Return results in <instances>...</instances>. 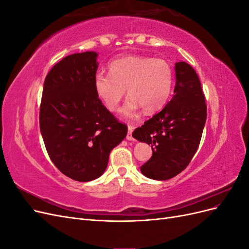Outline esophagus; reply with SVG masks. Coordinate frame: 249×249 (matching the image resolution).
Wrapping results in <instances>:
<instances>
[{
	"mask_svg": "<svg viewBox=\"0 0 249 249\" xmlns=\"http://www.w3.org/2000/svg\"><path fill=\"white\" fill-rule=\"evenodd\" d=\"M134 131V126L133 125H127V135H126V140H134L133 136H132V133Z\"/></svg>",
	"mask_w": 249,
	"mask_h": 249,
	"instance_id": "esophagus-1",
	"label": "esophagus"
}]
</instances>
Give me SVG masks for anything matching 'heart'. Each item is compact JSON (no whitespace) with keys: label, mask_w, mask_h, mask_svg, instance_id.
<instances>
[{"label":"heart","mask_w":249,"mask_h":249,"mask_svg":"<svg viewBox=\"0 0 249 249\" xmlns=\"http://www.w3.org/2000/svg\"><path fill=\"white\" fill-rule=\"evenodd\" d=\"M109 74L96 73L93 88L96 96L111 112H118L126 93L124 107L126 117H134L142 108L154 113L167 103L172 88L173 73L167 61L139 55H127L113 60Z\"/></svg>","instance_id":"obj_1"}]
</instances>
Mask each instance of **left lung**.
Instances as JSON below:
<instances>
[{
	"label": "left lung",
	"instance_id": "1",
	"mask_svg": "<svg viewBox=\"0 0 249 249\" xmlns=\"http://www.w3.org/2000/svg\"><path fill=\"white\" fill-rule=\"evenodd\" d=\"M175 95L162 111L133 132L152 145L153 156L140 170L148 178L165 180L178 176L196 153L207 119L200 81L192 66L177 62Z\"/></svg>",
	"mask_w": 249,
	"mask_h": 249
}]
</instances>
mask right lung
<instances>
[{
    "label": "right lung",
    "instance_id": "1",
    "mask_svg": "<svg viewBox=\"0 0 249 249\" xmlns=\"http://www.w3.org/2000/svg\"><path fill=\"white\" fill-rule=\"evenodd\" d=\"M97 67V53H77L53 67L43 84L39 125L44 145L55 166L78 182L100 178L111 150L127 133L95 94Z\"/></svg>",
    "mask_w": 249,
    "mask_h": 249
}]
</instances>
